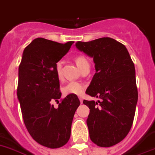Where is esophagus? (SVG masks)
<instances>
[{
    "instance_id": "obj_1",
    "label": "esophagus",
    "mask_w": 155,
    "mask_h": 155,
    "mask_svg": "<svg viewBox=\"0 0 155 155\" xmlns=\"http://www.w3.org/2000/svg\"><path fill=\"white\" fill-rule=\"evenodd\" d=\"M79 99H80V102H81V103H83V97H79Z\"/></svg>"
}]
</instances>
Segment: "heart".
Returning <instances> with one entry per match:
<instances>
[{"mask_svg":"<svg viewBox=\"0 0 155 155\" xmlns=\"http://www.w3.org/2000/svg\"><path fill=\"white\" fill-rule=\"evenodd\" d=\"M75 61L77 64L78 68L80 70L82 68H84L86 66L90 65L89 61L87 59L86 57L84 55H79L75 58ZM61 68H62V62L58 61L56 63L55 69L56 73L58 75V79H61ZM84 86L82 84L76 81H71L69 82L68 84H66L64 87L62 88V92L64 95H71V94H74V95H81L82 94L84 93Z\"/></svg>","mask_w":155,"mask_h":155,"instance_id":"heart-1","label":"heart"}]
</instances>
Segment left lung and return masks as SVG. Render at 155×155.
I'll list each match as a JSON object with an SVG mask.
<instances>
[{
	"label": "left lung",
	"mask_w": 155,
	"mask_h": 155,
	"mask_svg": "<svg viewBox=\"0 0 155 155\" xmlns=\"http://www.w3.org/2000/svg\"><path fill=\"white\" fill-rule=\"evenodd\" d=\"M75 46L95 64L86 94L100 100L84 101L90 109V138L97 146H114L126 137L133 123L138 101L134 63L125 46L111 38L77 41Z\"/></svg>",
	"instance_id": "1"
}]
</instances>
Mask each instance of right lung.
I'll list each match as a JSON object with an SVG mask.
<instances>
[{
    "mask_svg": "<svg viewBox=\"0 0 155 155\" xmlns=\"http://www.w3.org/2000/svg\"><path fill=\"white\" fill-rule=\"evenodd\" d=\"M73 43L38 38L24 49L19 66L17 97L26 128L38 143L53 149L69 140L74 114L80 104L77 95L71 94L58 102V108L52 105L61 96L56 63Z\"/></svg>",
    "mask_w": 155,
    "mask_h": 155,
    "instance_id": "right-lung-1",
    "label": "right lung"
}]
</instances>
